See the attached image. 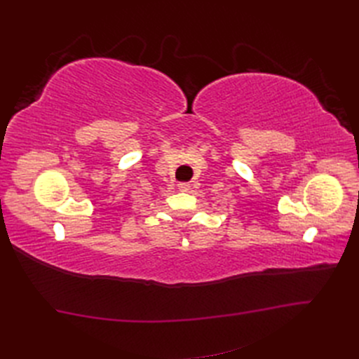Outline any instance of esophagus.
I'll return each mask as SVG.
<instances>
[{"label": "esophagus", "mask_w": 359, "mask_h": 359, "mask_svg": "<svg viewBox=\"0 0 359 359\" xmlns=\"http://www.w3.org/2000/svg\"><path fill=\"white\" fill-rule=\"evenodd\" d=\"M178 189L181 191H189L190 190V184L189 182H181V184H178Z\"/></svg>", "instance_id": "obj_1"}]
</instances>
